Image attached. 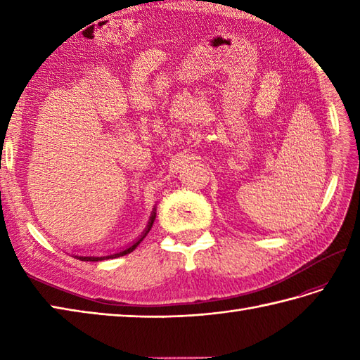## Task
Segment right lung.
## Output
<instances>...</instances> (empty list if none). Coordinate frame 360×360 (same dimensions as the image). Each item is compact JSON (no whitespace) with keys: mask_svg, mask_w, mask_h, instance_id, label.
Returning <instances> with one entry per match:
<instances>
[{"mask_svg":"<svg viewBox=\"0 0 360 360\" xmlns=\"http://www.w3.org/2000/svg\"><path fill=\"white\" fill-rule=\"evenodd\" d=\"M155 218H156V213L153 212V215H151V218H150V223H148V226H147V229H145V232L142 233V236L139 240H137L134 244H131V246L129 248H127L125 250H120V252H117V254H111V255H106V257H77L79 259H82V262H102V259H108V258H117V257H124V255H127V254H129V252H133L137 246H139V243L145 238V236H147V233L150 232V229H151V226H153V223H155Z\"/></svg>","mask_w":360,"mask_h":360,"instance_id":"add662e5","label":"right lung"}]
</instances>
